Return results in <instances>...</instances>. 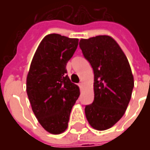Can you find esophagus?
I'll return each mask as SVG.
<instances>
[{"mask_svg": "<svg viewBox=\"0 0 150 150\" xmlns=\"http://www.w3.org/2000/svg\"><path fill=\"white\" fill-rule=\"evenodd\" d=\"M79 87L81 89V88H83V83H79Z\"/></svg>", "mask_w": 150, "mask_h": 150, "instance_id": "1", "label": "esophagus"}]
</instances>
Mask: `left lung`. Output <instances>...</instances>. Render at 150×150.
I'll list each match as a JSON object with an SVG mask.
<instances>
[{"instance_id": "1", "label": "left lung", "mask_w": 150, "mask_h": 150, "mask_svg": "<svg viewBox=\"0 0 150 150\" xmlns=\"http://www.w3.org/2000/svg\"><path fill=\"white\" fill-rule=\"evenodd\" d=\"M79 47L94 71V101L85 107L88 123L96 130L112 127L124 116L134 87L129 61L110 36L81 39Z\"/></svg>"}]
</instances>
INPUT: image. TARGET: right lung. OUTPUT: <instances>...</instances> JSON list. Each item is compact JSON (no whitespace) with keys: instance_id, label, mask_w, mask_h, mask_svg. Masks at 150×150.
<instances>
[{"instance_id":"obj_1","label":"right lung","mask_w":150,"mask_h":150,"mask_svg":"<svg viewBox=\"0 0 150 150\" xmlns=\"http://www.w3.org/2000/svg\"><path fill=\"white\" fill-rule=\"evenodd\" d=\"M78 43V38L58 34L46 35L28 72L26 91L32 110L40 125L52 134H60L67 129L71 108L80 94L66 69Z\"/></svg>"}]
</instances>
